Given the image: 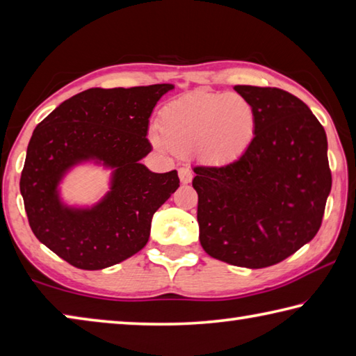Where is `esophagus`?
Segmentation results:
<instances>
[{
    "label": "esophagus",
    "instance_id": "esophagus-1",
    "mask_svg": "<svg viewBox=\"0 0 356 356\" xmlns=\"http://www.w3.org/2000/svg\"><path fill=\"white\" fill-rule=\"evenodd\" d=\"M178 175H179V179H181L183 184H188V183L192 181V172L189 170V168L181 167L178 170Z\"/></svg>",
    "mask_w": 356,
    "mask_h": 356
}]
</instances>
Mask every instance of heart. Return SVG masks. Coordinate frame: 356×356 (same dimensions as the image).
Wrapping results in <instances>:
<instances>
[{
    "instance_id": "heart-1",
    "label": "heart",
    "mask_w": 356,
    "mask_h": 356,
    "mask_svg": "<svg viewBox=\"0 0 356 356\" xmlns=\"http://www.w3.org/2000/svg\"><path fill=\"white\" fill-rule=\"evenodd\" d=\"M159 129L177 153L200 149L204 158L225 164L241 158L253 142L257 112L241 95L194 92L161 111ZM156 142L161 140L156 137Z\"/></svg>"
}]
</instances>
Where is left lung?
I'll list each match as a JSON object with an SVG mask.
<instances>
[{
	"mask_svg": "<svg viewBox=\"0 0 356 356\" xmlns=\"http://www.w3.org/2000/svg\"><path fill=\"white\" fill-rule=\"evenodd\" d=\"M257 112L253 142L238 161L194 167L200 244L223 263L263 269L319 232L332 172L327 134L300 98L277 87L234 86Z\"/></svg>",
	"mask_w": 356,
	"mask_h": 356,
	"instance_id": "1",
	"label": "left lung"
}]
</instances>
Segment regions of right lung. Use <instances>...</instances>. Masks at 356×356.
I'll return each instance as SVG.
<instances>
[{
    "label": "right lung",
    "instance_id": "right-lung-1",
    "mask_svg": "<svg viewBox=\"0 0 356 356\" xmlns=\"http://www.w3.org/2000/svg\"><path fill=\"white\" fill-rule=\"evenodd\" d=\"M172 87H93L65 99L35 127L20 192L35 238L68 264L106 269L145 247L153 214L179 188L177 170L154 173L140 162L152 152L149 115ZM86 161L110 168V191L92 207H70L58 186Z\"/></svg>",
    "mask_w": 356,
    "mask_h": 356
}]
</instances>
